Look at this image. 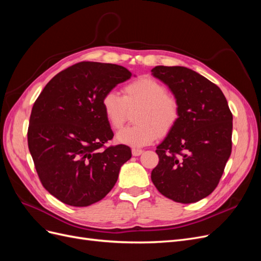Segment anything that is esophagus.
Segmentation results:
<instances>
[{
  "label": "esophagus",
  "mask_w": 261,
  "mask_h": 261,
  "mask_svg": "<svg viewBox=\"0 0 261 261\" xmlns=\"http://www.w3.org/2000/svg\"><path fill=\"white\" fill-rule=\"evenodd\" d=\"M143 152H144V151H143V150H141V149H136V148H133V149H132V153H133V155H135V156L140 155Z\"/></svg>",
  "instance_id": "1"
}]
</instances>
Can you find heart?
<instances>
[{"instance_id":"obj_1","label":"heart","mask_w":261,"mask_h":261,"mask_svg":"<svg viewBox=\"0 0 261 261\" xmlns=\"http://www.w3.org/2000/svg\"><path fill=\"white\" fill-rule=\"evenodd\" d=\"M101 108L110 127L121 129L134 115L130 127L117 134L118 143L144 147L155 138L164 137L174 129L180 118L178 99L167 87L150 77H140L123 87V97L110 90L101 99Z\"/></svg>"}]
</instances>
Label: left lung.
<instances>
[{"label":"left lung","instance_id":"left-lung-1","mask_svg":"<svg viewBox=\"0 0 261 261\" xmlns=\"http://www.w3.org/2000/svg\"><path fill=\"white\" fill-rule=\"evenodd\" d=\"M151 72L180 105L177 125L156 147L151 180L169 199L199 201L215 191L231 155L232 112L219 87L193 69L155 66Z\"/></svg>","mask_w":261,"mask_h":261}]
</instances>
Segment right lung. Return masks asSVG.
<instances>
[{"mask_svg":"<svg viewBox=\"0 0 261 261\" xmlns=\"http://www.w3.org/2000/svg\"><path fill=\"white\" fill-rule=\"evenodd\" d=\"M130 77L120 65L80 62L55 75L35 101L28 148L41 184L62 202L100 201L130 159L128 146H105L114 134L101 108L103 94Z\"/></svg>","mask_w":261,"mask_h":261,"instance_id":"add662e5","label":"right lung"}]
</instances>
